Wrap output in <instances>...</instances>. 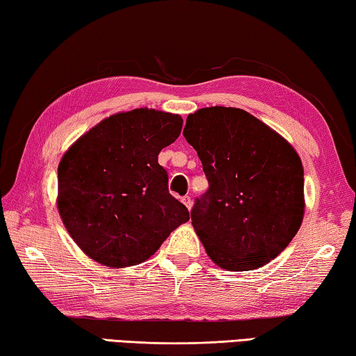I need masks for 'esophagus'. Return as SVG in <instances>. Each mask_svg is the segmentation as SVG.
<instances>
[{
  "mask_svg": "<svg viewBox=\"0 0 356 356\" xmlns=\"http://www.w3.org/2000/svg\"><path fill=\"white\" fill-rule=\"evenodd\" d=\"M180 201H182V204H184V206H185L186 209H188V210L191 209V204H193V202H191V197H190V196H184Z\"/></svg>",
  "mask_w": 356,
  "mask_h": 356,
  "instance_id": "34e87169",
  "label": "esophagus"
}]
</instances>
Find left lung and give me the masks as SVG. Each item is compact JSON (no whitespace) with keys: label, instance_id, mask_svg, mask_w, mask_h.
Listing matches in <instances>:
<instances>
[{"label":"left lung","instance_id":"1","mask_svg":"<svg viewBox=\"0 0 356 356\" xmlns=\"http://www.w3.org/2000/svg\"><path fill=\"white\" fill-rule=\"evenodd\" d=\"M184 136L209 180L207 193L191 210L207 256L231 272L273 261L305 215V172L297 150L262 120L231 106L188 114Z\"/></svg>","mask_w":356,"mask_h":356}]
</instances>
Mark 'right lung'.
<instances>
[{
    "label": "right lung",
    "mask_w": 356,
    "mask_h": 356,
    "mask_svg": "<svg viewBox=\"0 0 356 356\" xmlns=\"http://www.w3.org/2000/svg\"><path fill=\"white\" fill-rule=\"evenodd\" d=\"M179 114L136 108L100 120L63 155L58 166V212L84 254L105 267L125 268L155 254L190 220L168 191L161 149L177 140Z\"/></svg>",
    "instance_id": "1"
}]
</instances>
